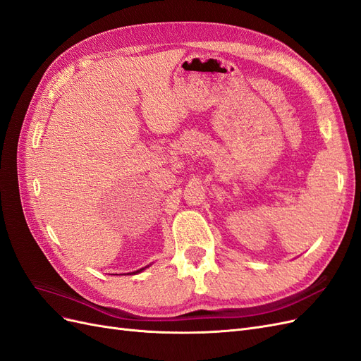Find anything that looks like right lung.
<instances>
[{
    "instance_id": "1",
    "label": "right lung",
    "mask_w": 361,
    "mask_h": 361,
    "mask_svg": "<svg viewBox=\"0 0 361 361\" xmlns=\"http://www.w3.org/2000/svg\"><path fill=\"white\" fill-rule=\"evenodd\" d=\"M146 268H147V267H146ZM146 268H141V269H138V271H134V272H133V274H138V272H141V271H143V269H146Z\"/></svg>"
}]
</instances>
